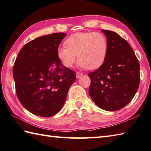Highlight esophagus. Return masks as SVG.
Wrapping results in <instances>:
<instances>
[{
    "label": "esophagus",
    "instance_id": "obj_1",
    "mask_svg": "<svg viewBox=\"0 0 151 151\" xmlns=\"http://www.w3.org/2000/svg\"><path fill=\"white\" fill-rule=\"evenodd\" d=\"M82 75H83V74H82V73L76 72V78H78L79 77H81V76H82Z\"/></svg>",
    "mask_w": 151,
    "mask_h": 151
}]
</instances>
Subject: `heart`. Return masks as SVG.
I'll return each mask as SVG.
<instances>
[{"label": "heart", "mask_w": 151, "mask_h": 151, "mask_svg": "<svg viewBox=\"0 0 151 151\" xmlns=\"http://www.w3.org/2000/svg\"><path fill=\"white\" fill-rule=\"evenodd\" d=\"M65 44L58 48L57 55L66 67H73L77 55L81 68L96 69L102 65L107 57L108 42L101 32H76L70 35Z\"/></svg>", "instance_id": "heart-1"}]
</instances>
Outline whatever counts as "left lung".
I'll list each match as a JSON object with an SVG mask.
<instances>
[{"label":"left lung","mask_w":151,"mask_h":151,"mask_svg":"<svg viewBox=\"0 0 151 151\" xmlns=\"http://www.w3.org/2000/svg\"><path fill=\"white\" fill-rule=\"evenodd\" d=\"M108 52L104 63L90 73L89 94L99 107L118 111L132 101L140 82V65L134 50L116 32L103 29Z\"/></svg>","instance_id":"8db88e82"}]
</instances>
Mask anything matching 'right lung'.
I'll list each match as a JSON object with an SVG mask.
<instances>
[{
    "instance_id": "add662e5",
    "label": "right lung",
    "mask_w": 151,
    "mask_h": 151,
    "mask_svg": "<svg viewBox=\"0 0 151 151\" xmlns=\"http://www.w3.org/2000/svg\"><path fill=\"white\" fill-rule=\"evenodd\" d=\"M65 33L35 38L20 50L13 76L17 96L27 110L40 116H54L63 107L75 81L74 70L63 66L57 50Z\"/></svg>"
}]
</instances>
